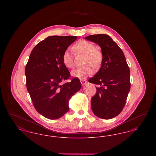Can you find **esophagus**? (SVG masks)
<instances>
[{"mask_svg":"<svg viewBox=\"0 0 156 156\" xmlns=\"http://www.w3.org/2000/svg\"><path fill=\"white\" fill-rule=\"evenodd\" d=\"M80 81H81V83L82 86H83L84 85H85L87 83V81L86 80H81Z\"/></svg>","mask_w":156,"mask_h":156,"instance_id":"esophagus-1","label":"esophagus"}]
</instances>
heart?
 <instances>
[{"mask_svg":"<svg viewBox=\"0 0 156 156\" xmlns=\"http://www.w3.org/2000/svg\"><path fill=\"white\" fill-rule=\"evenodd\" d=\"M73 50L85 55L84 64L90 65L95 68L101 66L103 61L102 52L97 49L93 43L85 40L78 41L73 46ZM62 62L68 68H73L74 66L73 57L69 50H66L62 56ZM93 74V69L89 66L76 68L72 71L71 75L79 79H85Z\"/></svg>","mask_w":156,"mask_h":156,"instance_id":"1","label":"heart"}]
</instances>
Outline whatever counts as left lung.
I'll return each mask as SVG.
<instances>
[{
	"instance_id": "1",
	"label": "left lung",
	"mask_w": 156,
	"mask_h": 156,
	"mask_svg": "<svg viewBox=\"0 0 156 156\" xmlns=\"http://www.w3.org/2000/svg\"><path fill=\"white\" fill-rule=\"evenodd\" d=\"M85 38L99 45L103 54L99 71L88 81L98 85L91 99L92 111L98 118L112 119L126 104L130 89L129 68L123 52L108 35H90Z\"/></svg>"
}]
</instances>
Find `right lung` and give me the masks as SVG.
Wrapping results in <instances>:
<instances>
[{
	"mask_svg": "<svg viewBox=\"0 0 156 156\" xmlns=\"http://www.w3.org/2000/svg\"><path fill=\"white\" fill-rule=\"evenodd\" d=\"M76 38V36L47 37L33 49L26 66V87L33 105L47 119H59L64 116L69 109V99L81 88L78 78L62 83L70 76L62 56Z\"/></svg>",
	"mask_w": 156,
	"mask_h": 156,
	"instance_id": "1",
	"label": "right lung"
}]
</instances>
